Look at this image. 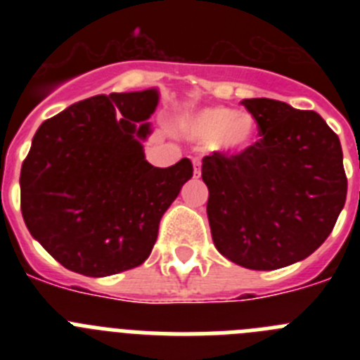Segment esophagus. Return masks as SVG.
<instances>
[{
  "label": "esophagus",
  "instance_id": "obj_1",
  "mask_svg": "<svg viewBox=\"0 0 360 360\" xmlns=\"http://www.w3.org/2000/svg\"><path fill=\"white\" fill-rule=\"evenodd\" d=\"M195 162V176L198 178L200 176V162L198 160H193Z\"/></svg>",
  "mask_w": 360,
  "mask_h": 360
}]
</instances>
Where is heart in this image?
<instances>
[{"label":"heart","mask_w":360,"mask_h":360,"mask_svg":"<svg viewBox=\"0 0 360 360\" xmlns=\"http://www.w3.org/2000/svg\"><path fill=\"white\" fill-rule=\"evenodd\" d=\"M178 129L189 139L216 144L227 151H243L257 136V124L250 115L225 106H212L189 113Z\"/></svg>","instance_id":"obj_1"}]
</instances>
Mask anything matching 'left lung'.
Returning a JSON list of instances; mask_svg holds the SVG:
<instances>
[{
  "label": "left lung",
  "mask_w": 360,
  "mask_h": 360,
  "mask_svg": "<svg viewBox=\"0 0 360 360\" xmlns=\"http://www.w3.org/2000/svg\"><path fill=\"white\" fill-rule=\"evenodd\" d=\"M241 104L262 139L238 155L203 157L209 225L221 256L276 270L319 249L341 214L348 191L341 142L316 111L274 98Z\"/></svg>",
  "instance_id": "1"
}]
</instances>
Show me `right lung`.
Instances as JSON below:
<instances>
[{"label": "right lung", "instance_id": "obj_1", "mask_svg": "<svg viewBox=\"0 0 360 360\" xmlns=\"http://www.w3.org/2000/svg\"><path fill=\"white\" fill-rule=\"evenodd\" d=\"M155 88L95 95L44 120L21 167L28 231L65 269L90 278L142 265L164 212L193 176L182 158L155 167L141 141L157 110Z\"/></svg>", "mask_w": 360, "mask_h": 360}]
</instances>
